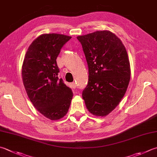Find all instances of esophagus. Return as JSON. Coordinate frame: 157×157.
Wrapping results in <instances>:
<instances>
[{"label": "esophagus", "instance_id": "esophagus-1", "mask_svg": "<svg viewBox=\"0 0 157 157\" xmlns=\"http://www.w3.org/2000/svg\"><path fill=\"white\" fill-rule=\"evenodd\" d=\"M72 87H73V88H76V83L75 82H73L72 83Z\"/></svg>", "mask_w": 157, "mask_h": 157}]
</instances>
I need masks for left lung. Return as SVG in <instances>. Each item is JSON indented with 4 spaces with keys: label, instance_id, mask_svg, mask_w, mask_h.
<instances>
[{
    "label": "left lung",
    "instance_id": "obj_1",
    "mask_svg": "<svg viewBox=\"0 0 157 157\" xmlns=\"http://www.w3.org/2000/svg\"><path fill=\"white\" fill-rule=\"evenodd\" d=\"M77 39L89 68L82 99L91 113L106 116L119 105L130 81L131 67L125 46L109 31H97Z\"/></svg>",
    "mask_w": 157,
    "mask_h": 157
}]
</instances>
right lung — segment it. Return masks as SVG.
Listing matches in <instances>:
<instances>
[{"mask_svg": "<svg viewBox=\"0 0 157 157\" xmlns=\"http://www.w3.org/2000/svg\"><path fill=\"white\" fill-rule=\"evenodd\" d=\"M71 37L57 33L43 34L29 46L24 59V86L37 110L51 120L64 117L68 111L73 93L62 78L56 59Z\"/></svg>", "mask_w": 157, "mask_h": 157, "instance_id": "add662e5", "label": "right lung"}]
</instances>
